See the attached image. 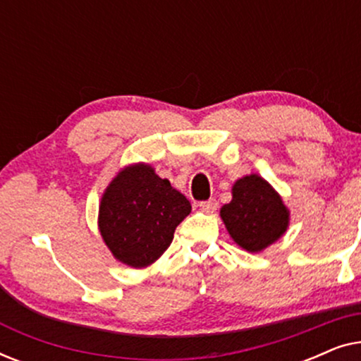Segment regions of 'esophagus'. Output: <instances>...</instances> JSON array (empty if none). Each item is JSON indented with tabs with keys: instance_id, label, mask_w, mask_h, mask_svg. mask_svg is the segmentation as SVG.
I'll return each mask as SVG.
<instances>
[{
	"instance_id": "obj_1",
	"label": "esophagus",
	"mask_w": 361,
	"mask_h": 361,
	"mask_svg": "<svg viewBox=\"0 0 361 361\" xmlns=\"http://www.w3.org/2000/svg\"><path fill=\"white\" fill-rule=\"evenodd\" d=\"M199 207L205 212V214H214V212L216 210V207H219V204H216L215 199H210V200L200 202Z\"/></svg>"
}]
</instances>
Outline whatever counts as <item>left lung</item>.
<instances>
[{
  "label": "left lung",
  "mask_w": 361,
  "mask_h": 361,
  "mask_svg": "<svg viewBox=\"0 0 361 361\" xmlns=\"http://www.w3.org/2000/svg\"><path fill=\"white\" fill-rule=\"evenodd\" d=\"M231 202L220 209L231 238L250 253H259L278 241L289 226V209L268 180L258 174L238 179Z\"/></svg>",
  "instance_id": "left-lung-1"
}]
</instances>
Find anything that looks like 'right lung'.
<instances>
[{"mask_svg":"<svg viewBox=\"0 0 361 361\" xmlns=\"http://www.w3.org/2000/svg\"><path fill=\"white\" fill-rule=\"evenodd\" d=\"M190 202L146 162L123 167L103 192L98 230L120 263L141 269L169 248Z\"/></svg>","mask_w":361,"mask_h":361,"instance_id":"right-lung-1","label":"right lung"}]
</instances>
